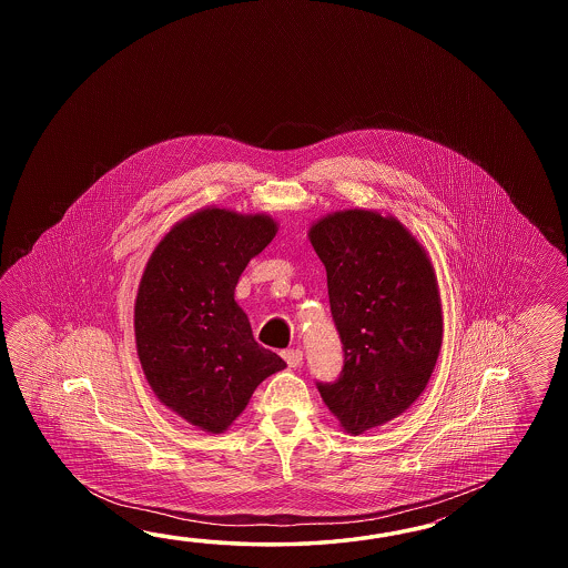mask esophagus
<instances>
[{
    "label": "esophagus",
    "mask_w": 568,
    "mask_h": 568,
    "mask_svg": "<svg viewBox=\"0 0 568 568\" xmlns=\"http://www.w3.org/2000/svg\"><path fill=\"white\" fill-rule=\"evenodd\" d=\"M282 357H284V362L288 363V367H301L302 365L301 349L282 351Z\"/></svg>",
    "instance_id": "obj_1"
}]
</instances>
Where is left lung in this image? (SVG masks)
Segmentation results:
<instances>
[{"label": "left lung", "mask_w": 568, "mask_h": 568, "mask_svg": "<svg viewBox=\"0 0 568 568\" xmlns=\"http://www.w3.org/2000/svg\"><path fill=\"white\" fill-rule=\"evenodd\" d=\"M308 240L326 270L345 367L321 398L347 435L398 418L420 398L443 345L430 255L394 215L343 209L316 219Z\"/></svg>", "instance_id": "1"}]
</instances>
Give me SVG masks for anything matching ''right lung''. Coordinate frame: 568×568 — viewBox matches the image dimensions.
I'll list each match as a JSON object with an SVG mask.
<instances>
[{"instance_id":"1","label":"right lung","mask_w":568,"mask_h":568,"mask_svg":"<svg viewBox=\"0 0 568 568\" xmlns=\"http://www.w3.org/2000/svg\"><path fill=\"white\" fill-rule=\"evenodd\" d=\"M278 221L203 206L176 221L144 267L133 304L135 351L156 398L186 423L221 435L266 377L286 367L255 343L235 286Z\"/></svg>"}]
</instances>
